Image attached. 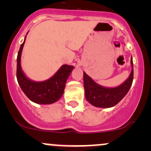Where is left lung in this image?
<instances>
[{
  "mask_svg": "<svg viewBox=\"0 0 151 151\" xmlns=\"http://www.w3.org/2000/svg\"><path fill=\"white\" fill-rule=\"evenodd\" d=\"M131 72L129 77L120 85L106 87L97 84L84 72L85 97L89 103L99 108H111L116 105L129 92L133 79V59H131Z\"/></svg>",
  "mask_w": 151,
  "mask_h": 151,
  "instance_id": "obj_1",
  "label": "left lung"
}]
</instances>
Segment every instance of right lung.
I'll list each match as a JSON object with an SVG mask.
<instances>
[{"label":"right lung","instance_id":"1","mask_svg":"<svg viewBox=\"0 0 151 151\" xmlns=\"http://www.w3.org/2000/svg\"><path fill=\"white\" fill-rule=\"evenodd\" d=\"M25 39L26 35L23 42L20 45L17 57L16 76L19 85L27 98L34 103L38 104H51L55 103L63 95L66 81L74 67L63 65L52 77L45 81H37L29 79L22 71L20 63Z\"/></svg>","mask_w":151,"mask_h":151}]
</instances>
